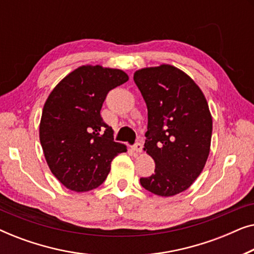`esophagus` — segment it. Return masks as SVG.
<instances>
[{
    "label": "esophagus",
    "instance_id": "1",
    "mask_svg": "<svg viewBox=\"0 0 254 254\" xmlns=\"http://www.w3.org/2000/svg\"><path fill=\"white\" fill-rule=\"evenodd\" d=\"M142 149H143V144H142L141 142H136V143L133 145V150L136 152H141Z\"/></svg>",
    "mask_w": 254,
    "mask_h": 254
}]
</instances>
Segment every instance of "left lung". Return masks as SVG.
<instances>
[{"label":"left lung","instance_id":"obj_1","mask_svg":"<svg viewBox=\"0 0 254 254\" xmlns=\"http://www.w3.org/2000/svg\"><path fill=\"white\" fill-rule=\"evenodd\" d=\"M134 82L148 107L144 150L156 164L154 175L140 183L156 195H176L200 176L209 155L207 100L190 76L170 64L140 69Z\"/></svg>","mask_w":254,"mask_h":254}]
</instances>
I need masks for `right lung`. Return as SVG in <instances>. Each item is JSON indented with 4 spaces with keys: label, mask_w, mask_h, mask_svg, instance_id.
Wrapping results in <instances>:
<instances>
[{
    "label": "right lung",
    "mask_w": 254,
    "mask_h": 254,
    "mask_svg": "<svg viewBox=\"0 0 254 254\" xmlns=\"http://www.w3.org/2000/svg\"><path fill=\"white\" fill-rule=\"evenodd\" d=\"M128 81L126 72L83 65L65 76L48 96L39 136L45 158L59 182L75 192L105 182L111 162L126 145L113 141L100 110L107 93Z\"/></svg>",
    "instance_id": "1"
}]
</instances>
